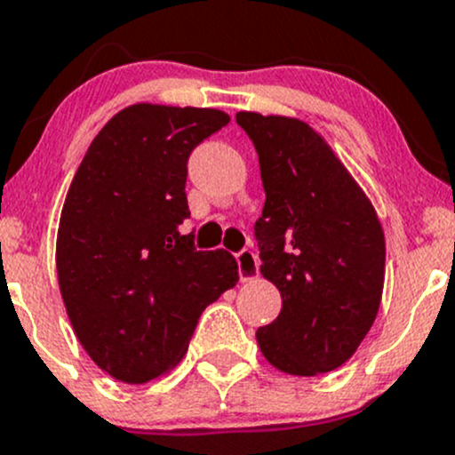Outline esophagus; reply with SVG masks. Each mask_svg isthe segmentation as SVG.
Masks as SVG:
<instances>
[{"instance_id":"34e87169","label":"esophagus","mask_w":455,"mask_h":455,"mask_svg":"<svg viewBox=\"0 0 455 455\" xmlns=\"http://www.w3.org/2000/svg\"><path fill=\"white\" fill-rule=\"evenodd\" d=\"M236 262H238V275H241L243 283L259 278V259H256L254 251L251 250L238 251Z\"/></svg>"}]
</instances>
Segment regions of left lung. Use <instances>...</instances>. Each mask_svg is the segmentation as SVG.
Instances as JSON below:
<instances>
[{
    "instance_id": "8db88e82",
    "label": "left lung",
    "mask_w": 455,
    "mask_h": 455,
    "mask_svg": "<svg viewBox=\"0 0 455 455\" xmlns=\"http://www.w3.org/2000/svg\"><path fill=\"white\" fill-rule=\"evenodd\" d=\"M265 188L256 221L262 278L283 298L256 331L262 357L293 377L348 362L383 296L386 236L372 201L331 144L304 120L238 111Z\"/></svg>"
}]
</instances>
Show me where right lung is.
Segmentation results:
<instances>
[{
	"label": "right lung",
	"instance_id": "right-lung-1",
	"mask_svg": "<svg viewBox=\"0 0 455 455\" xmlns=\"http://www.w3.org/2000/svg\"><path fill=\"white\" fill-rule=\"evenodd\" d=\"M226 111L138 102L89 144L56 234L60 296L98 368L131 386L184 359L196 320L238 283L226 250L196 251L186 175L190 153Z\"/></svg>",
	"mask_w": 455,
	"mask_h": 455
}]
</instances>
